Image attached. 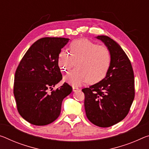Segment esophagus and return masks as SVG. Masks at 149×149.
Masks as SVG:
<instances>
[{
    "mask_svg": "<svg viewBox=\"0 0 149 149\" xmlns=\"http://www.w3.org/2000/svg\"><path fill=\"white\" fill-rule=\"evenodd\" d=\"M79 89L78 88V87H73V91H74V92L77 91H79Z\"/></svg>",
    "mask_w": 149,
    "mask_h": 149,
    "instance_id": "esophagus-1",
    "label": "esophagus"
}]
</instances>
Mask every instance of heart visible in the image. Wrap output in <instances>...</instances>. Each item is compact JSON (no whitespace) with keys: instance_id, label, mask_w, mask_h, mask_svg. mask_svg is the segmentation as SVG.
Returning <instances> with one entry per match:
<instances>
[{"instance_id":"1","label":"heart","mask_w":149,"mask_h":149,"mask_svg":"<svg viewBox=\"0 0 149 149\" xmlns=\"http://www.w3.org/2000/svg\"><path fill=\"white\" fill-rule=\"evenodd\" d=\"M69 53L60 52L58 64L63 73H68L74 65V60L79 58L76 68L65 77V81L73 86L88 83L95 84L105 78L111 63V54L107 47L98 45L87 38H79L71 42Z\"/></svg>"}]
</instances>
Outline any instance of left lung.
<instances>
[{
    "mask_svg": "<svg viewBox=\"0 0 149 149\" xmlns=\"http://www.w3.org/2000/svg\"><path fill=\"white\" fill-rule=\"evenodd\" d=\"M109 49L111 63L102 81L82 89L84 107L89 121L96 126L109 127L125 117L134 97L133 68L128 56L116 42L98 36Z\"/></svg>",
    "mask_w": 149,
    "mask_h": 149,
    "instance_id": "obj_1",
    "label": "left lung"
}]
</instances>
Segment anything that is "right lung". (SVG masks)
Instances as JSON below:
<instances>
[{
    "mask_svg": "<svg viewBox=\"0 0 149 149\" xmlns=\"http://www.w3.org/2000/svg\"><path fill=\"white\" fill-rule=\"evenodd\" d=\"M68 41L65 38L39 39L16 68L13 92L17 110L34 125H46L55 121L60 116L63 100L72 91L65 82L56 90L52 88L62 79L58 56Z\"/></svg>",
    "mask_w": 149,
    "mask_h": 149,
    "instance_id": "add662e5",
    "label": "right lung"
}]
</instances>
